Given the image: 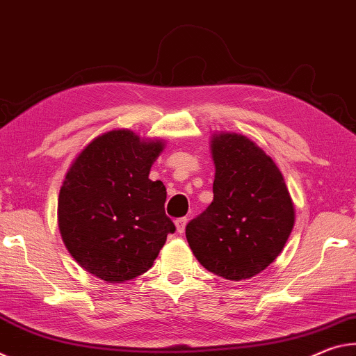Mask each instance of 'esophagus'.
Listing matches in <instances>:
<instances>
[{
	"instance_id": "obj_1",
	"label": "esophagus",
	"mask_w": 356,
	"mask_h": 356,
	"mask_svg": "<svg viewBox=\"0 0 356 356\" xmlns=\"http://www.w3.org/2000/svg\"><path fill=\"white\" fill-rule=\"evenodd\" d=\"M186 224H188V219H186V218H179V219L175 220V225H177V232L183 233L184 229H186Z\"/></svg>"
}]
</instances>
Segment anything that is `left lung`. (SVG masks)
I'll list each match as a JSON object with an SVG mask.
<instances>
[{
    "mask_svg": "<svg viewBox=\"0 0 356 356\" xmlns=\"http://www.w3.org/2000/svg\"><path fill=\"white\" fill-rule=\"evenodd\" d=\"M213 202L186 225L192 252L229 281L250 279L273 264L295 224L292 197L265 151L241 134H214Z\"/></svg>",
    "mask_w": 356,
    "mask_h": 356,
    "instance_id": "obj_1",
    "label": "left lung"
}]
</instances>
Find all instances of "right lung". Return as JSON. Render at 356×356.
Instances as JSON below:
<instances>
[{
	"label": "right lung",
	"mask_w": 356,
	"mask_h": 356,
	"mask_svg": "<svg viewBox=\"0 0 356 356\" xmlns=\"http://www.w3.org/2000/svg\"><path fill=\"white\" fill-rule=\"evenodd\" d=\"M162 149V140L110 131L69 167L58 197V227L75 261L102 281L143 275L175 232L164 209L165 186L148 178Z\"/></svg>",
	"instance_id": "obj_1"
}]
</instances>
